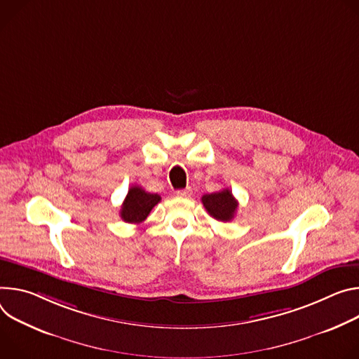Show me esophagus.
<instances>
[{
	"instance_id": "obj_1",
	"label": "esophagus",
	"mask_w": 359,
	"mask_h": 359,
	"mask_svg": "<svg viewBox=\"0 0 359 359\" xmlns=\"http://www.w3.org/2000/svg\"><path fill=\"white\" fill-rule=\"evenodd\" d=\"M191 194H192L191 188H185V189H178V191H175V195L180 196V198H188V196H191Z\"/></svg>"
}]
</instances>
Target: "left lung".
<instances>
[{
  "instance_id": "8db88e82",
  "label": "left lung",
  "mask_w": 359,
  "mask_h": 359,
  "mask_svg": "<svg viewBox=\"0 0 359 359\" xmlns=\"http://www.w3.org/2000/svg\"><path fill=\"white\" fill-rule=\"evenodd\" d=\"M201 200L208 214L217 221L222 222L231 221L238 208V201L235 200L232 192L228 188L218 192L205 194L203 195Z\"/></svg>"
}]
</instances>
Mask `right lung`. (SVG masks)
<instances>
[{
	"label": "right lung",
	"instance_id": "add662e5",
	"mask_svg": "<svg viewBox=\"0 0 359 359\" xmlns=\"http://www.w3.org/2000/svg\"><path fill=\"white\" fill-rule=\"evenodd\" d=\"M161 201L158 194H151L142 189L141 187L133 185L128 189V194L121 207V218L130 224H141L147 219L151 210Z\"/></svg>",
	"mask_w": 359,
	"mask_h": 359
}]
</instances>
